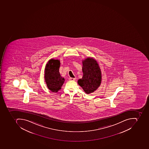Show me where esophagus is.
I'll return each instance as SVG.
<instances>
[{
	"instance_id": "34e87169",
	"label": "esophagus",
	"mask_w": 149,
	"mask_h": 149,
	"mask_svg": "<svg viewBox=\"0 0 149 149\" xmlns=\"http://www.w3.org/2000/svg\"><path fill=\"white\" fill-rule=\"evenodd\" d=\"M76 78H72V77H70L69 78V80L70 81H74L75 80Z\"/></svg>"
}]
</instances>
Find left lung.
<instances>
[{"label": "left lung", "instance_id": "left-lung-1", "mask_svg": "<svg viewBox=\"0 0 149 149\" xmlns=\"http://www.w3.org/2000/svg\"><path fill=\"white\" fill-rule=\"evenodd\" d=\"M83 77L78 80V84L87 94L97 89L101 82V72L97 61L92 58L82 61Z\"/></svg>", "mask_w": 149, "mask_h": 149}]
</instances>
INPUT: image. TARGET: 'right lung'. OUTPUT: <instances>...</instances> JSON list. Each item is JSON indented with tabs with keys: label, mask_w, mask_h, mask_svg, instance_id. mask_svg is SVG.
Returning a JSON list of instances; mask_svg holds the SVG:
<instances>
[{
	"label": "right lung",
	"mask_w": 149,
	"mask_h": 149,
	"mask_svg": "<svg viewBox=\"0 0 149 149\" xmlns=\"http://www.w3.org/2000/svg\"><path fill=\"white\" fill-rule=\"evenodd\" d=\"M60 65V61L52 59L49 61L45 67V82L49 89L52 92L56 93L60 90L65 81L59 72Z\"/></svg>",
	"instance_id": "add662e5"
}]
</instances>
